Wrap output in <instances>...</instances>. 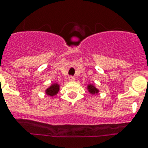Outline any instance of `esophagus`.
Listing matches in <instances>:
<instances>
[{
	"instance_id": "esophagus-1",
	"label": "esophagus",
	"mask_w": 148,
	"mask_h": 148,
	"mask_svg": "<svg viewBox=\"0 0 148 148\" xmlns=\"http://www.w3.org/2000/svg\"><path fill=\"white\" fill-rule=\"evenodd\" d=\"M68 79H69V81H71V82L75 81V77H73V76H69V78H68Z\"/></svg>"
}]
</instances>
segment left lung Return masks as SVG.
Returning <instances> with one entry per match:
<instances>
[{
    "label": "left lung",
    "instance_id": "8db88e82",
    "mask_svg": "<svg viewBox=\"0 0 148 148\" xmlns=\"http://www.w3.org/2000/svg\"><path fill=\"white\" fill-rule=\"evenodd\" d=\"M88 90L89 92L91 94H92V95H94V94H97L99 91L98 89L96 88L93 85H91V84L88 85Z\"/></svg>",
    "mask_w": 148,
    "mask_h": 148
}]
</instances>
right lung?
<instances>
[{
    "label": "right lung",
    "mask_w": 148,
    "mask_h": 148,
    "mask_svg": "<svg viewBox=\"0 0 148 148\" xmlns=\"http://www.w3.org/2000/svg\"><path fill=\"white\" fill-rule=\"evenodd\" d=\"M60 90V85L57 83H54L52 84L51 86H50L46 90V94L49 96H54L58 93V91Z\"/></svg>",
    "instance_id": "1"
}]
</instances>
